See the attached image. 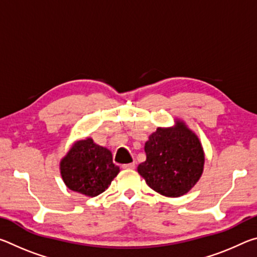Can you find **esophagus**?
<instances>
[{"label":"esophagus","mask_w":257,"mask_h":257,"mask_svg":"<svg viewBox=\"0 0 257 257\" xmlns=\"http://www.w3.org/2000/svg\"><path fill=\"white\" fill-rule=\"evenodd\" d=\"M135 168H136V163H135V162L122 165V169H130V170H133V169H135Z\"/></svg>","instance_id":"esophagus-1"}]
</instances>
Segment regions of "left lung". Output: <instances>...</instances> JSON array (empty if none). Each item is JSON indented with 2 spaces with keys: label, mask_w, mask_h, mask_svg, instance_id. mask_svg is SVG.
<instances>
[{
  "label": "left lung",
  "mask_w": 257,
  "mask_h": 257,
  "mask_svg": "<svg viewBox=\"0 0 257 257\" xmlns=\"http://www.w3.org/2000/svg\"><path fill=\"white\" fill-rule=\"evenodd\" d=\"M144 150L146 161L138 165L137 171L163 196H182L202 177L205 163L202 143L180 119H176L173 127L156 129Z\"/></svg>",
  "instance_id": "1"
}]
</instances>
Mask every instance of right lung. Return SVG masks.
<instances>
[{
  "instance_id": "obj_1",
  "label": "right lung",
  "mask_w": 257,
  "mask_h": 257,
  "mask_svg": "<svg viewBox=\"0 0 257 257\" xmlns=\"http://www.w3.org/2000/svg\"><path fill=\"white\" fill-rule=\"evenodd\" d=\"M111 151L86 137L72 144L60 161V173L69 189L88 197L102 194L118 176Z\"/></svg>"
}]
</instances>
